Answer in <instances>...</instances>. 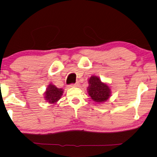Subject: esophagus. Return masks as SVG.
Instances as JSON below:
<instances>
[{
  "instance_id": "1",
  "label": "esophagus",
  "mask_w": 157,
  "mask_h": 157,
  "mask_svg": "<svg viewBox=\"0 0 157 157\" xmlns=\"http://www.w3.org/2000/svg\"><path fill=\"white\" fill-rule=\"evenodd\" d=\"M79 85H80V83H79V82H77L76 83H75V84L71 85V86H72V87H78Z\"/></svg>"
}]
</instances>
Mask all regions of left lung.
<instances>
[{
	"label": "left lung",
	"mask_w": 157,
	"mask_h": 157,
	"mask_svg": "<svg viewBox=\"0 0 157 157\" xmlns=\"http://www.w3.org/2000/svg\"><path fill=\"white\" fill-rule=\"evenodd\" d=\"M89 86L87 90L91 99L96 103L107 101L110 97L111 90L107 83L103 82L97 76H91L88 80Z\"/></svg>",
	"instance_id": "obj_1"
}]
</instances>
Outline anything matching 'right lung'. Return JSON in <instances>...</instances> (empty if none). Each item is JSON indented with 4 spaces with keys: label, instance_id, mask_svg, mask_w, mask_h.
Here are the masks:
<instances>
[{
    "label": "right lung",
    "instance_id": "1",
    "mask_svg": "<svg viewBox=\"0 0 157 157\" xmlns=\"http://www.w3.org/2000/svg\"><path fill=\"white\" fill-rule=\"evenodd\" d=\"M64 90L62 88H58L53 84H49L47 87L44 93V99L50 104H54L61 98L63 95Z\"/></svg>",
    "mask_w": 157,
    "mask_h": 157
}]
</instances>
